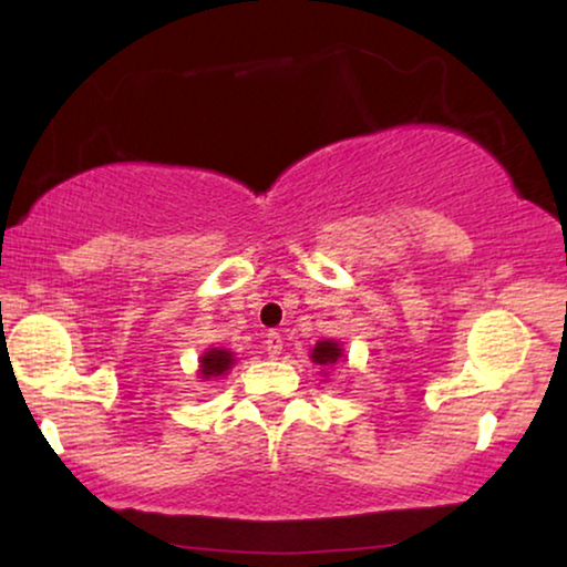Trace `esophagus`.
<instances>
[{
    "instance_id": "1",
    "label": "esophagus",
    "mask_w": 567,
    "mask_h": 567,
    "mask_svg": "<svg viewBox=\"0 0 567 567\" xmlns=\"http://www.w3.org/2000/svg\"><path fill=\"white\" fill-rule=\"evenodd\" d=\"M266 351H268L270 359H276V355L284 351V338H281V332H268V336H266Z\"/></svg>"
}]
</instances>
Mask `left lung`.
I'll return each mask as SVG.
<instances>
[{
	"instance_id": "1",
	"label": "left lung",
	"mask_w": 567,
	"mask_h": 567,
	"mask_svg": "<svg viewBox=\"0 0 567 567\" xmlns=\"http://www.w3.org/2000/svg\"><path fill=\"white\" fill-rule=\"evenodd\" d=\"M340 359H343V348L336 340H320L312 351V361L320 363V367H332Z\"/></svg>"
}]
</instances>
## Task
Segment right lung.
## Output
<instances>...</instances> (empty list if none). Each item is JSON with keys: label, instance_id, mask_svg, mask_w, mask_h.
Masks as SVG:
<instances>
[{"label": "right lung", "instance_id": "obj_1", "mask_svg": "<svg viewBox=\"0 0 567 567\" xmlns=\"http://www.w3.org/2000/svg\"><path fill=\"white\" fill-rule=\"evenodd\" d=\"M235 367V355L227 348H212L200 355V379H219Z\"/></svg>", "mask_w": 567, "mask_h": 567}]
</instances>
